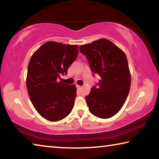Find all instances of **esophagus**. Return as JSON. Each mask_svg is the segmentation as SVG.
Listing matches in <instances>:
<instances>
[{"mask_svg":"<svg viewBox=\"0 0 159 159\" xmlns=\"http://www.w3.org/2000/svg\"><path fill=\"white\" fill-rule=\"evenodd\" d=\"M76 87H77V88H78V89H81V88H82V86L81 85H76Z\"/></svg>","mask_w":159,"mask_h":159,"instance_id":"34e87169","label":"esophagus"}]
</instances>
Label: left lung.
Instances as JSON below:
<instances>
[{
  "instance_id": "left-lung-1",
  "label": "left lung",
  "mask_w": 159,
  "mask_h": 159,
  "mask_svg": "<svg viewBox=\"0 0 159 159\" xmlns=\"http://www.w3.org/2000/svg\"><path fill=\"white\" fill-rule=\"evenodd\" d=\"M79 50L87 57L93 76H100L85 97L90 113L100 118L114 116L124 104L130 88V74L125 53L104 39L81 45Z\"/></svg>"
}]
</instances>
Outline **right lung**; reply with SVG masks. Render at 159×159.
I'll return each instance as SVG.
<instances>
[{"label":"right lung","instance_id":"right-lung-1","mask_svg":"<svg viewBox=\"0 0 159 159\" xmlns=\"http://www.w3.org/2000/svg\"><path fill=\"white\" fill-rule=\"evenodd\" d=\"M77 45L48 41L41 45L29 61L26 88L34 108L50 121L66 117L76 97L75 85L57 82L76 60Z\"/></svg>","mask_w":159,"mask_h":159}]
</instances>
